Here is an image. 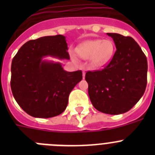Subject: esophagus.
<instances>
[{"instance_id":"1","label":"esophagus","mask_w":155,"mask_h":155,"mask_svg":"<svg viewBox=\"0 0 155 155\" xmlns=\"http://www.w3.org/2000/svg\"><path fill=\"white\" fill-rule=\"evenodd\" d=\"M84 78H85V72H84V71H83V78L84 79Z\"/></svg>"}]
</instances>
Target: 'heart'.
Instances as JSON below:
<instances>
[{"label":"heart","instance_id":"obj_1","mask_svg":"<svg viewBox=\"0 0 155 155\" xmlns=\"http://www.w3.org/2000/svg\"><path fill=\"white\" fill-rule=\"evenodd\" d=\"M77 54L82 59H90L91 65L100 68L112 60L115 45L110 39H92L82 42L76 48Z\"/></svg>","mask_w":155,"mask_h":155}]
</instances>
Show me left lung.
Listing matches in <instances>:
<instances>
[{
    "label": "left lung",
    "mask_w": 155,
    "mask_h": 155,
    "mask_svg": "<svg viewBox=\"0 0 155 155\" xmlns=\"http://www.w3.org/2000/svg\"><path fill=\"white\" fill-rule=\"evenodd\" d=\"M116 51L101 71H87L88 94L97 110L110 115L127 113L140 99L147 86V57L130 36L107 33Z\"/></svg>",
    "instance_id": "obj_1"
}]
</instances>
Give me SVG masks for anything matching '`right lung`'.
Listing matches in <instances>:
<instances>
[{"label": "right lung", "instance_id": "obj_1", "mask_svg": "<svg viewBox=\"0 0 155 155\" xmlns=\"http://www.w3.org/2000/svg\"><path fill=\"white\" fill-rule=\"evenodd\" d=\"M66 37L43 36L25 42L12 63L11 87L19 106L30 116L50 118L67 108L68 97L82 79L81 71L68 72L52 57L70 60Z\"/></svg>", "mask_w": 155, "mask_h": 155}]
</instances>
